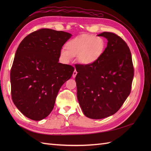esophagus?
<instances>
[{"mask_svg": "<svg viewBox=\"0 0 151 151\" xmlns=\"http://www.w3.org/2000/svg\"><path fill=\"white\" fill-rule=\"evenodd\" d=\"M77 72L76 70H75L74 71V72H73V74H72V77H73V78H75L76 76V75H77Z\"/></svg>", "mask_w": 151, "mask_h": 151, "instance_id": "1", "label": "esophagus"}]
</instances>
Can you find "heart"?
<instances>
[{
    "mask_svg": "<svg viewBox=\"0 0 151 151\" xmlns=\"http://www.w3.org/2000/svg\"><path fill=\"white\" fill-rule=\"evenodd\" d=\"M65 50L60 52L63 60L70 62L73 57H77L81 65H92L99 60L106 49V42L99 36L84 34L68 40Z\"/></svg>",
    "mask_w": 151,
    "mask_h": 151,
    "instance_id": "heart-1",
    "label": "heart"
}]
</instances>
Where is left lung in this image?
<instances>
[{
  "instance_id": "obj_1",
  "label": "left lung",
  "mask_w": 151,
  "mask_h": 151,
  "mask_svg": "<svg viewBox=\"0 0 151 151\" xmlns=\"http://www.w3.org/2000/svg\"><path fill=\"white\" fill-rule=\"evenodd\" d=\"M98 36L108 40L102 57L92 65H76L77 99L84 115L91 119H102L118 111L130 93L134 75L132 55L124 41L109 32Z\"/></svg>"
}]
</instances>
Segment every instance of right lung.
<instances>
[{
    "mask_svg": "<svg viewBox=\"0 0 151 151\" xmlns=\"http://www.w3.org/2000/svg\"><path fill=\"white\" fill-rule=\"evenodd\" d=\"M72 35L41 29L25 37L18 47L11 70L12 101L33 120L52 112L59 90L74 68L59 63L62 47Z\"/></svg>",
    "mask_w": 151,
    "mask_h": 151,
    "instance_id": "1",
    "label": "right lung"
}]
</instances>
